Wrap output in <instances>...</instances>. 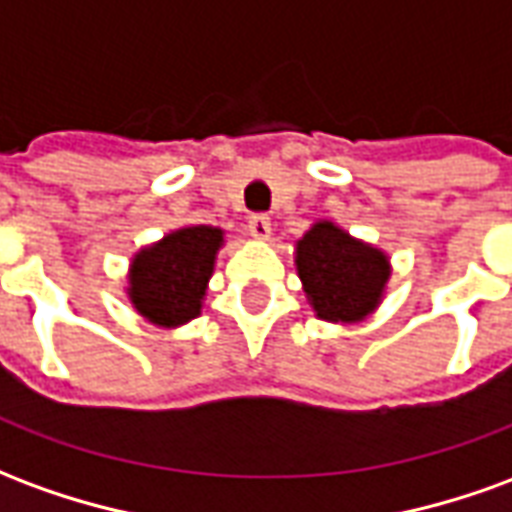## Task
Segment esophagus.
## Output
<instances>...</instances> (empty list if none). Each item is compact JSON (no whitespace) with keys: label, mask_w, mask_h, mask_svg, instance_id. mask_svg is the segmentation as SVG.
I'll return each instance as SVG.
<instances>
[{"label":"esophagus","mask_w":512,"mask_h":512,"mask_svg":"<svg viewBox=\"0 0 512 512\" xmlns=\"http://www.w3.org/2000/svg\"><path fill=\"white\" fill-rule=\"evenodd\" d=\"M249 233L260 238V241H266L268 235H271V219H268L266 213H255V216H249Z\"/></svg>","instance_id":"esophagus-1"}]
</instances>
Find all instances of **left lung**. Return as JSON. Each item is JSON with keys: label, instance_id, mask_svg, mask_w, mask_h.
<instances>
[{"label": "left lung", "instance_id": "obj_1", "mask_svg": "<svg viewBox=\"0 0 512 512\" xmlns=\"http://www.w3.org/2000/svg\"><path fill=\"white\" fill-rule=\"evenodd\" d=\"M296 271L321 321L359 323L384 301L392 266L384 249L367 244L329 219H318L296 241Z\"/></svg>", "mask_w": 512, "mask_h": 512}]
</instances>
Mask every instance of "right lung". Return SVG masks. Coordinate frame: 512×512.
Here are the masks:
<instances>
[{
    "label": "right lung",
    "mask_w": 512,
    "mask_h": 512,
    "mask_svg": "<svg viewBox=\"0 0 512 512\" xmlns=\"http://www.w3.org/2000/svg\"><path fill=\"white\" fill-rule=\"evenodd\" d=\"M222 246L224 230L211 224L178 227L156 244L142 246L128 266V301L161 329L189 323L202 312Z\"/></svg>",
    "instance_id": "add662e5"
}]
</instances>
